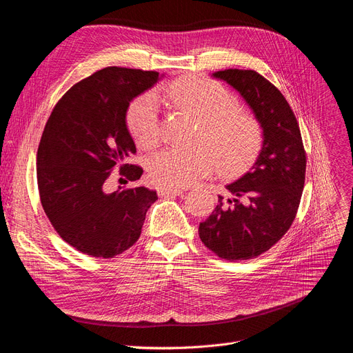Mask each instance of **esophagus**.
<instances>
[{
	"mask_svg": "<svg viewBox=\"0 0 353 353\" xmlns=\"http://www.w3.org/2000/svg\"><path fill=\"white\" fill-rule=\"evenodd\" d=\"M184 192V190L181 188H169V187H159L158 188V194L161 196H169V195H179Z\"/></svg>",
	"mask_w": 353,
	"mask_h": 353,
	"instance_id": "34e87169",
	"label": "esophagus"
}]
</instances>
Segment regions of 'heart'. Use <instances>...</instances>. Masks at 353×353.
Segmentation results:
<instances>
[{
    "instance_id": "b5f03b06",
    "label": "heart",
    "mask_w": 353,
    "mask_h": 353,
    "mask_svg": "<svg viewBox=\"0 0 353 353\" xmlns=\"http://www.w3.org/2000/svg\"><path fill=\"white\" fill-rule=\"evenodd\" d=\"M159 94L169 104L199 121L195 143L206 148H169L153 154L149 162L153 182L182 188L213 174L217 166L223 174H234L255 161L263 142L262 125L252 112L237 108L236 95L223 83L194 77L168 83ZM128 123L140 146H157L161 139V110L157 97L145 94L136 98L129 108Z\"/></svg>"
}]
</instances>
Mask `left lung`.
Segmentation results:
<instances>
[{"label": "left lung", "mask_w": 353, "mask_h": 353, "mask_svg": "<svg viewBox=\"0 0 353 353\" xmlns=\"http://www.w3.org/2000/svg\"><path fill=\"white\" fill-rule=\"evenodd\" d=\"M211 77L228 82L252 110L263 132L249 171L225 185L228 196L200 223L201 242L221 259L236 262L271 249L297 214L305 179V152L297 119L285 97L250 69H224Z\"/></svg>", "instance_id": "left-lung-1"}]
</instances>
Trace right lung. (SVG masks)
<instances>
[{
	"label": "right lung",
	"mask_w": 353,
	"mask_h": 353,
	"mask_svg": "<svg viewBox=\"0 0 353 353\" xmlns=\"http://www.w3.org/2000/svg\"><path fill=\"white\" fill-rule=\"evenodd\" d=\"M162 77L117 66L97 70L61 98L46 123L37 150L40 201L54 230L85 255L114 258L133 246L158 200L145 187L108 192L105 182L114 166L124 182L142 176V168L128 163L136 145L125 114Z\"/></svg>",
	"instance_id": "obj_1"
}]
</instances>
